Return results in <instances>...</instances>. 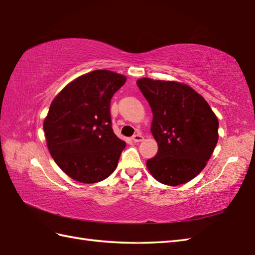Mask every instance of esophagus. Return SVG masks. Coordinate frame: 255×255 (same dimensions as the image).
I'll list each match as a JSON object with an SVG mask.
<instances>
[{
    "label": "esophagus",
    "mask_w": 255,
    "mask_h": 255,
    "mask_svg": "<svg viewBox=\"0 0 255 255\" xmlns=\"http://www.w3.org/2000/svg\"><path fill=\"white\" fill-rule=\"evenodd\" d=\"M131 139H132V141H134V142H140V141H142V140H143V137L141 136V134L137 133V134H133Z\"/></svg>",
    "instance_id": "1"
}]
</instances>
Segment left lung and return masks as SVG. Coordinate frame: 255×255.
Listing matches in <instances>:
<instances>
[{
  "instance_id": "left-lung-1",
  "label": "left lung",
  "mask_w": 255,
  "mask_h": 255,
  "mask_svg": "<svg viewBox=\"0 0 255 255\" xmlns=\"http://www.w3.org/2000/svg\"><path fill=\"white\" fill-rule=\"evenodd\" d=\"M138 88L153 114L151 132L158 153L147 161L156 181L176 186L197 176L218 142V118L204 97L175 81L142 78Z\"/></svg>"
}]
</instances>
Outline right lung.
Instances as JSON below:
<instances>
[{"mask_svg":"<svg viewBox=\"0 0 255 255\" xmlns=\"http://www.w3.org/2000/svg\"><path fill=\"white\" fill-rule=\"evenodd\" d=\"M126 77L95 70L70 82L44 121L47 147L58 166L73 180L92 184L115 171L126 142L113 131L111 100Z\"/></svg>","mask_w":255,"mask_h":255,"instance_id":"obj_1","label":"right lung"}]
</instances>
